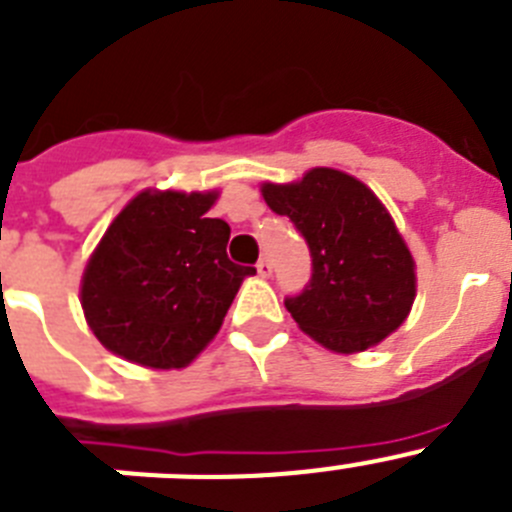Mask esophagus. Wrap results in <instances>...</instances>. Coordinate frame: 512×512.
Instances as JSON below:
<instances>
[{
    "label": "esophagus",
    "mask_w": 512,
    "mask_h": 512,
    "mask_svg": "<svg viewBox=\"0 0 512 512\" xmlns=\"http://www.w3.org/2000/svg\"><path fill=\"white\" fill-rule=\"evenodd\" d=\"M256 271H259L261 277H271V261L269 259H259V264H256Z\"/></svg>",
    "instance_id": "1"
}]
</instances>
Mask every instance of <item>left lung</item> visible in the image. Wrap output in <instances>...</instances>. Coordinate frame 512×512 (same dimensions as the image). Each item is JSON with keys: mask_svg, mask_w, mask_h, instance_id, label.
<instances>
[{"mask_svg": "<svg viewBox=\"0 0 512 512\" xmlns=\"http://www.w3.org/2000/svg\"><path fill=\"white\" fill-rule=\"evenodd\" d=\"M261 194L310 248V282L284 307L312 341L356 354L405 323L415 300V261L372 189L318 166L300 182H266Z\"/></svg>", "mask_w": 512, "mask_h": 512, "instance_id": "1", "label": "left lung"}]
</instances>
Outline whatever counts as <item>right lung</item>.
<instances>
[{
    "mask_svg": "<svg viewBox=\"0 0 512 512\" xmlns=\"http://www.w3.org/2000/svg\"><path fill=\"white\" fill-rule=\"evenodd\" d=\"M217 192L146 189L122 207L81 277V307L112 354L182 369L215 338L253 266L225 253L230 225L207 217Z\"/></svg>",
    "mask_w": 512,
    "mask_h": 512,
    "instance_id": "1",
    "label": "right lung"
}]
</instances>
